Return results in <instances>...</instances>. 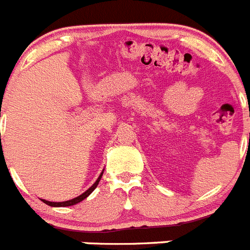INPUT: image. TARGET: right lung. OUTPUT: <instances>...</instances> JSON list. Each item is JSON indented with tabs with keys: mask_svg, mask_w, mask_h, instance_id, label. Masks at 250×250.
<instances>
[{
	"mask_svg": "<svg viewBox=\"0 0 250 250\" xmlns=\"http://www.w3.org/2000/svg\"><path fill=\"white\" fill-rule=\"evenodd\" d=\"M103 170H104V169H103ZM102 174H103V172L101 173L100 177H98V178H97V181L94 182V184L91 187V188H88V189H87L86 192L82 193V194L78 195V197L73 198V199H71V201H66V202H48V201H46V199H42V201H43V203H46L47 206H51V207H69V206H75V204H77V203H80V202H82L83 199H86V198L88 197V195L91 194V193L93 192L94 189H96V187L98 186V183H100L101 178H102Z\"/></svg>",
	"mask_w": 250,
	"mask_h": 250,
	"instance_id": "1",
	"label": "right lung"
}]
</instances>
